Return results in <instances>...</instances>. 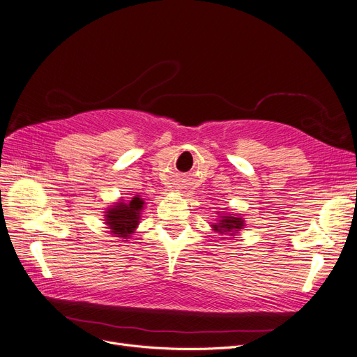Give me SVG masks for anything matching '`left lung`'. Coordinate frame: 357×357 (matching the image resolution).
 I'll return each instance as SVG.
<instances>
[{"instance_id":"8db88e82","label":"left lung","mask_w":357,"mask_h":357,"mask_svg":"<svg viewBox=\"0 0 357 357\" xmlns=\"http://www.w3.org/2000/svg\"><path fill=\"white\" fill-rule=\"evenodd\" d=\"M243 227H244L243 218H236V216H224L219 220L218 225H213L215 231H218L219 234L227 232L229 235H234V232L243 229Z\"/></svg>"}]
</instances>
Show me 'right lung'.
<instances>
[{"label":"right lung","instance_id":"obj_1","mask_svg":"<svg viewBox=\"0 0 357 357\" xmlns=\"http://www.w3.org/2000/svg\"><path fill=\"white\" fill-rule=\"evenodd\" d=\"M142 208L144 200L138 196H135L129 203L121 202L114 208H110L106 215V224L112 229L110 232L114 234V236L129 238V235L138 227Z\"/></svg>","mask_w":357,"mask_h":357}]
</instances>
